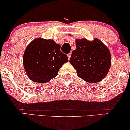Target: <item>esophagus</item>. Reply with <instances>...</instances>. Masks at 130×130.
<instances>
[{
	"instance_id": "34e87169",
	"label": "esophagus",
	"mask_w": 130,
	"mask_h": 130,
	"mask_svg": "<svg viewBox=\"0 0 130 130\" xmlns=\"http://www.w3.org/2000/svg\"><path fill=\"white\" fill-rule=\"evenodd\" d=\"M71 55H72V54L71 53H69L67 54V57H68V58L70 59V57H71Z\"/></svg>"
}]
</instances>
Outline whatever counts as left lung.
<instances>
[{
	"instance_id": "left-lung-1",
	"label": "left lung",
	"mask_w": 130,
	"mask_h": 130,
	"mask_svg": "<svg viewBox=\"0 0 130 130\" xmlns=\"http://www.w3.org/2000/svg\"><path fill=\"white\" fill-rule=\"evenodd\" d=\"M70 63L76 70L77 75L85 81L96 83L107 75L111 65V55L107 47L98 39L76 40Z\"/></svg>"
}]
</instances>
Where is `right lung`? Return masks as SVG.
<instances>
[{"mask_svg":"<svg viewBox=\"0 0 130 130\" xmlns=\"http://www.w3.org/2000/svg\"><path fill=\"white\" fill-rule=\"evenodd\" d=\"M52 39L37 38L27 46L23 65L28 77L37 83H46L58 75L59 69L69 61Z\"/></svg>","mask_w":130,"mask_h":130,"instance_id":"1","label":"right lung"}]
</instances>
